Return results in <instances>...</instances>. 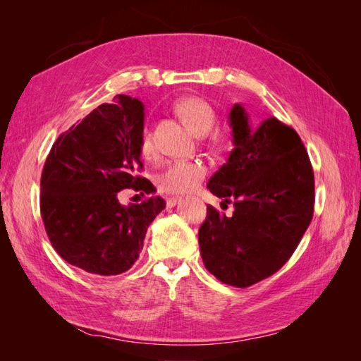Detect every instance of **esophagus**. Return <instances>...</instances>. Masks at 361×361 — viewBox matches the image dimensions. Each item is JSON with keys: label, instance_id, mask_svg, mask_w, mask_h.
I'll use <instances>...</instances> for the list:
<instances>
[{"label": "esophagus", "instance_id": "34e87169", "mask_svg": "<svg viewBox=\"0 0 361 361\" xmlns=\"http://www.w3.org/2000/svg\"><path fill=\"white\" fill-rule=\"evenodd\" d=\"M180 202H182V197H169V199H167V206H169V207H173V206L179 204Z\"/></svg>", "mask_w": 361, "mask_h": 361}]
</instances>
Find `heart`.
Listing matches in <instances>:
<instances>
[{
  "label": "heart",
  "instance_id": "heart-1",
  "mask_svg": "<svg viewBox=\"0 0 361 361\" xmlns=\"http://www.w3.org/2000/svg\"><path fill=\"white\" fill-rule=\"evenodd\" d=\"M174 113L197 135L209 133L216 120L214 106L199 96L182 97L174 104ZM209 145L215 150H221L224 140L218 134H214L209 140ZM140 150L145 157H152L154 154V138H152V133L147 128L141 130ZM206 173L207 169L202 161H176L159 174L157 183L162 192L178 195L190 194L199 188V185L206 178Z\"/></svg>",
  "mask_w": 361,
  "mask_h": 361
}]
</instances>
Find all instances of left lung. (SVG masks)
<instances>
[{
    "label": "left lung",
    "instance_id": "1",
    "mask_svg": "<svg viewBox=\"0 0 361 361\" xmlns=\"http://www.w3.org/2000/svg\"><path fill=\"white\" fill-rule=\"evenodd\" d=\"M235 149L207 182V190L233 215L214 206L199 231L206 269L235 288H248L277 272L298 247L314 207L313 169L295 129L269 117L250 122L244 108L231 110Z\"/></svg>",
    "mask_w": 361,
    "mask_h": 361
}]
</instances>
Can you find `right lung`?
<instances>
[{
	"instance_id": "1",
	"label": "right lung",
	"mask_w": 361,
	"mask_h": 361,
	"mask_svg": "<svg viewBox=\"0 0 361 361\" xmlns=\"http://www.w3.org/2000/svg\"><path fill=\"white\" fill-rule=\"evenodd\" d=\"M145 105L126 94L102 104L52 145L42 171L40 214L54 250L96 276H117L135 264L162 197L123 206L118 191L149 192L137 171Z\"/></svg>"
}]
</instances>
